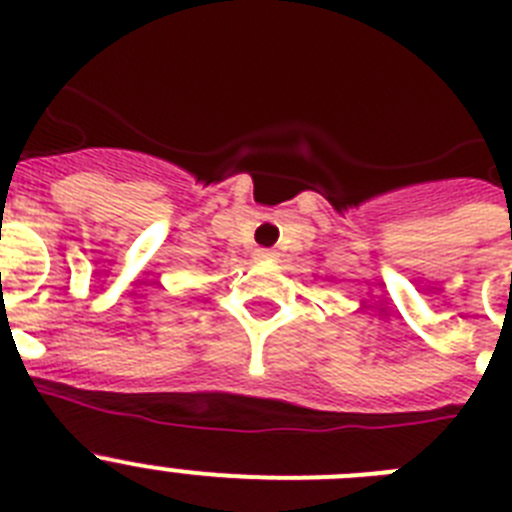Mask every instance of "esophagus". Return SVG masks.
<instances>
[{"mask_svg": "<svg viewBox=\"0 0 512 512\" xmlns=\"http://www.w3.org/2000/svg\"><path fill=\"white\" fill-rule=\"evenodd\" d=\"M256 259H259V261L274 259V251H269V248H259V251H256Z\"/></svg>", "mask_w": 512, "mask_h": 512, "instance_id": "34e87169", "label": "esophagus"}]
</instances>
